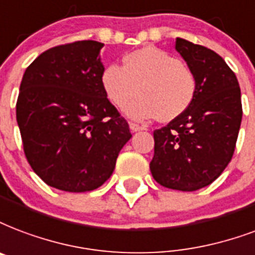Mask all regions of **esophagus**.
Returning a JSON list of instances; mask_svg holds the SVG:
<instances>
[{
	"label": "esophagus",
	"mask_w": 255,
	"mask_h": 255,
	"mask_svg": "<svg viewBox=\"0 0 255 255\" xmlns=\"http://www.w3.org/2000/svg\"><path fill=\"white\" fill-rule=\"evenodd\" d=\"M129 129H131L132 132H139V131H144L145 128L141 127V126H137V124L135 123H129Z\"/></svg>",
	"instance_id": "obj_1"
}]
</instances>
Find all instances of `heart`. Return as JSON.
<instances>
[{
	"label": "heart",
	"mask_w": 255,
	"mask_h": 255,
	"mask_svg": "<svg viewBox=\"0 0 255 255\" xmlns=\"http://www.w3.org/2000/svg\"><path fill=\"white\" fill-rule=\"evenodd\" d=\"M103 92L111 104L126 108L132 120L145 122L158 116L172 122L191 106L197 93L194 72L178 58L156 46H144L123 58V67L111 63L100 75Z\"/></svg>",
	"instance_id": "b5f03b06"
}]
</instances>
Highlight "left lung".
I'll return each mask as SVG.
<instances>
[{
  "mask_svg": "<svg viewBox=\"0 0 255 255\" xmlns=\"http://www.w3.org/2000/svg\"><path fill=\"white\" fill-rule=\"evenodd\" d=\"M175 49L197 79V93L183 115L153 132L149 163L153 179L167 188L195 191L226 168L242 120L234 72L214 50L176 38Z\"/></svg>",
  "mask_w": 255,
  "mask_h": 255,
  "instance_id": "obj_1",
  "label": "left lung"
}]
</instances>
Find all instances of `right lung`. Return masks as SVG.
<instances>
[{"instance_id": "obj_1", "label": "right lung", "mask_w": 255, "mask_h": 255, "mask_svg": "<svg viewBox=\"0 0 255 255\" xmlns=\"http://www.w3.org/2000/svg\"><path fill=\"white\" fill-rule=\"evenodd\" d=\"M104 44L50 48L24 73L15 107L29 164L48 186L92 191L110 178L132 137L100 84Z\"/></svg>"}]
</instances>
